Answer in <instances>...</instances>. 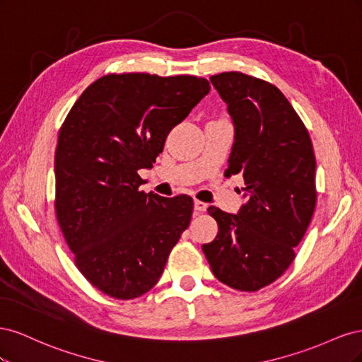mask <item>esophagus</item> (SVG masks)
<instances>
[{
  "instance_id": "34e87169",
  "label": "esophagus",
  "mask_w": 362,
  "mask_h": 362,
  "mask_svg": "<svg viewBox=\"0 0 362 362\" xmlns=\"http://www.w3.org/2000/svg\"><path fill=\"white\" fill-rule=\"evenodd\" d=\"M208 208V205L205 204V202H202V201H194V210L196 211H205Z\"/></svg>"
}]
</instances>
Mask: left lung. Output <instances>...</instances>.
Instances as JSON below:
<instances>
[{
	"label": "left lung",
	"instance_id": "left-lung-1",
	"mask_svg": "<svg viewBox=\"0 0 362 362\" xmlns=\"http://www.w3.org/2000/svg\"><path fill=\"white\" fill-rule=\"evenodd\" d=\"M210 81L233 119L226 175H243L246 204L237 214L208 208L218 233L202 250L218 281L257 291L288 269L311 222L317 199L313 144L278 87L242 72L213 75Z\"/></svg>",
	"mask_w": 362,
	"mask_h": 362
}]
</instances>
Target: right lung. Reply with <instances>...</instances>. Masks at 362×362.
Returning <instances> with one entry per match:
<instances>
[{"label":"right lung","instance_id":"add662e5","mask_svg":"<svg viewBox=\"0 0 362 362\" xmlns=\"http://www.w3.org/2000/svg\"><path fill=\"white\" fill-rule=\"evenodd\" d=\"M210 92L193 75L110 74L81 93L60 128L56 214L75 264L93 287L136 299L158 282L187 229L193 199L144 193L170 129Z\"/></svg>","mask_w":362,"mask_h":362}]
</instances>
